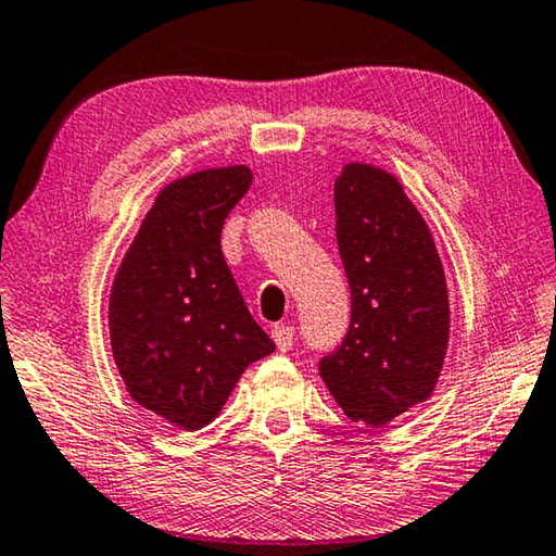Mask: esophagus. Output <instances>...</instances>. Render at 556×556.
Instances as JSON below:
<instances>
[{"instance_id":"esophagus-1","label":"esophagus","mask_w":556,"mask_h":556,"mask_svg":"<svg viewBox=\"0 0 556 556\" xmlns=\"http://www.w3.org/2000/svg\"><path fill=\"white\" fill-rule=\"evenodd\" d=\"M270 337H273V342H276L280 352H290V349H293V342H295V329L288 327V325H278V327L270 329Z\"/></svg>"}]
</instances>
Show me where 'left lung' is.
Returning a JSON list of instances; mask_svg holds the SVG:
<instances>
[{"instance_id": "left-lung-1", "label": "left lung", "mask_w": 556, "mask_h": 556, "mask_svg": "<svg viewBox=\"0 0 556 556\" xmlns=\"http://www.w3.org/2000/svg\"><path fill=\"white\" fill-rule=\"evenodd\" d=\"M352 323L319 362L354 422L383 427L432 395L450 344V295L432 231L395 175L346 163L334 180Z\"/></svg>"}]
</instances>
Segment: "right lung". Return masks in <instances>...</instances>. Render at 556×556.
Returning a JSON list of instances; mask_svg holds the SVG:
<instances>
[{
    "instance_id": "add662e5",
    "label": "right lung",
    "mask_w": 556,
    "mask_h": 556,
    "mask_svg": "<svg viewBox=\"0 0 556 556\" xmlns=\"http://www.w3.org/2000/svg\"><path fill=\"white\" fill-rule=\"evenodd\" d=\"M251 178L247 165H227L165 185L112 283L110 339L126 391L188 432L219 415L249 364L276 352L219 243Z\"/></svg>"
}]
</instances>
